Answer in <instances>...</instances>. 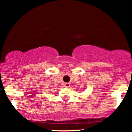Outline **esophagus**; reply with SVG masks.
Here are the masks:
<instances>
[{"label": "esophagus", "mask_w": 132, "mask_h": 132, "mask_svg": "<svg viewBox=\"0 0 132 132\" xmlns=\"http://www.w3.org/2000/svg\"><path fill=\"white\" fill-rule=\"evenodd\" d=\"M64 86L65 87H69V86H70V84H69V83H68V82H66V83H64Z\"/></svg>", "instance_id": "34e87169"}]
</instances>
